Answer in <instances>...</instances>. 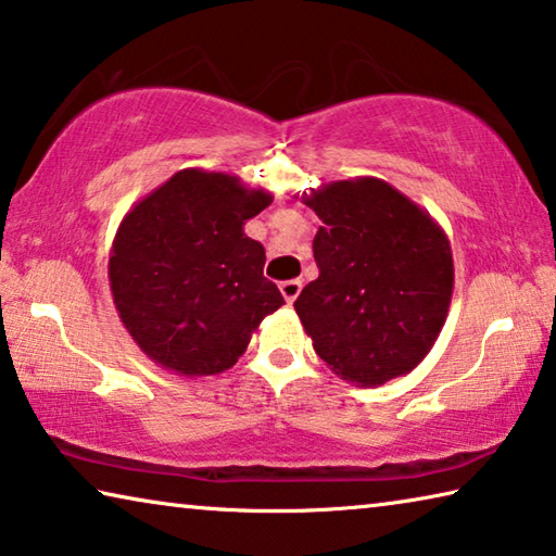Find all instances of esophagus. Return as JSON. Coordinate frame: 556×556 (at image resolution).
Listing matches in <instances>:
<instances>
[{
	"mask_svg": "<svg viewBox=\"0 0 556 556\" xmlns=\"http://www.w3.org/2000/svg\"><path fill=\"white\" fill-rule=\"evenodd\" d=\"M300 288H303V283H300L298 278H293V280H283V283H280V293H283L286 303H295V298L300 295Z\"/></svg>",
	"mask_w": 556,
	"mask_h": 556,
	"instance_id": "1",
	"label": "esophagus"
}]
</instances>
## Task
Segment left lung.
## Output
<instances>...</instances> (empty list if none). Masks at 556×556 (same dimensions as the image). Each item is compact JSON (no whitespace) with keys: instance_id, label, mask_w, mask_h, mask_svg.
<instances>
[{"instance_id":"obj_1","label":"left lung","mask_w":556,"mask_h":556,"mask_svg":"<svg viewBox=\"0 0 556 556\" xmlns=\"http://www.w3.org/2000/svg\"><path fill=\"white\" fill-rule=\"evenodd\" d=\"M303 202L323 222L313 241L320 276L295 300L317 357L357 387L408 375L448 317V236L377 177L330 181Z\"/></svg>"}]
</instances>
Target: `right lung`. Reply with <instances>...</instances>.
<instances>
[{"label":"right lung","mask_w":556,"mask_h":556,"mask_svg":"<svg viewBox=\"0 0 556 556\" xmlns=\"http://www.w3.org/2000/svg\"><path fill=\"white\" fill-rule=\"evenodd\" d=\"M270 202V192L239 177L189 167L123 216L108 258L113 303L162 369L222 375L286 303L263 278L266 251L243 231Z\"/></svg>","instance_id":"1"}]
</instances>
